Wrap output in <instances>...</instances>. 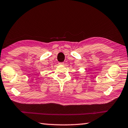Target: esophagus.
<instances>
[{
  "label": "esophagus",
  "mask_w": 128,
  "mask_h": 128,
  "mask_svg": "<svg viewBox=\"0 0 128 128\" xmlns=\"http://www.w3.org/2000/svg\"><path fill=\"white\" fill-rule=\"evenodd\" d=\"M59 65H64V62H59Z\"/></svg>",
  "instance_id": "34e87169"
}]
</instances>
